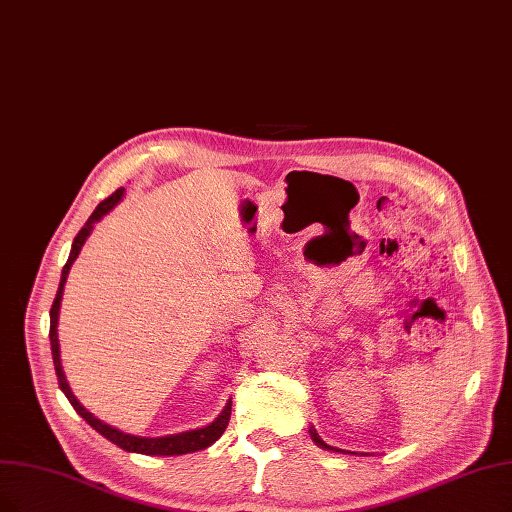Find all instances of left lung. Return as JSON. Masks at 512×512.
<instances>
[{"instance_id":"1","label":"left lung","mask_w":512,"mask_h":512,"mask_svg":"<svg viewBox=\"0 0 512 512\" xmlns=\"http://www.w3.org/2000/svg\"><path fill=\"white\" fill-rule=\"evenodd\" d=\"M309 433H311V439H313V441H315L319 447H323V449H332V452H342V449H336V447H330V445H327V443H325V441H323V439L317 435V431H315L313 426L309 428Z\"/></svg>"}]
</instances>
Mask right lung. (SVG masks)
<instances>
[{
	"label": "right lung",
	"mask_w": 512,
	"mask_h": 512,
	"mask_svg": "<svg viewBox=\"0 0 512 512\" xmlns=\"http://www.w3.org/2000/svg\"><path fill=\"white\" fill-rule=\"evenodd\" d=\"M126 189H117L111 197H107L105 201H100L96 210L92 212V216L88 218V222L84 224V229L77 233V237L73 239L71 245V254L69 260L63 267V275H60V283H58V292L56 298L52 302L50 309V346H52V359H54V370H56V378H58V386L69 399V403L75 407V412L84 418L96 433H100L105 439H109L111 443L119 445L126 452H134V454H145V456H180V454H191V452H199V449L210 447L214 441L220 439V435L224 433V428L229 426L231 420V401L224 405V410L220 412V416L203 428H195V431H187V433H178V435H168V437H136V435H128L121 433L117 428L105 424L102 420H98L96 416H92L84 405L77 401V397L71 393V386L65 378L63 365H60V349H58V313H60V300H63V292H65V283H67V275L71 271V264L75 262V258L81 252V245L86 243L88 235L92 233L94 224L109 214L117 203L124 197Z\"/></svg>",
	"instance_id": "right-lung-1"
}]
</instances>
